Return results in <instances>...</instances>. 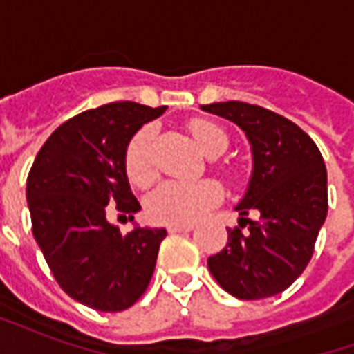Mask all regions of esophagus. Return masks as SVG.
Segmentation results:
<instances>
[{
    "label": "esophagus",
    "mask_w": 354,
    "mask_h": 354,
    "mask_svg": "<svg viewBox=\"0 0 354 354\" xmlns=\"http://www.w3.org/2000/svg\"><path fill=\"white\" fill-rule=\"evenodd\" d=\"M187 231H193V225H169V233H187Z\"/></svg>",
    "instance_id": "obj_1"
}]
</instances>
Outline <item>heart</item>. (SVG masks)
<instances>
[{
    "label": "heart",
    "mask_w": 354,
    "mask_h": 354,
    "mask_svg": "<svg viewBox=\"0 0 354 354\" xmlns=\"http://www.w3.org/2000/svg\"><path fill=\"white\" fill-rule=\"evenodd\" d=\"M189 131L201 151L208 157H218L230 147L227 132L212 121L195 119L189 124ZM153 138L155 127L146 124L132 136L124 149V172L138 187H146L155 178ZM222 197V185L216 180H165L146 197V212L153 222L189 225L212 210Z\"/></svg>",
    "instance_id": "heart-1"
}]
</instances>
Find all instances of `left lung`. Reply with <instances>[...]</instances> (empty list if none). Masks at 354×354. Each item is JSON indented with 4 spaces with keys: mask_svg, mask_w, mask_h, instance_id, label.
<instances>
[{
    "mask_svg": "<svg viewBox=\"0 0 354 354\" xmlns=\"http://www.w3.org/2000/svg\"><path fill=\"white\" fill-rule=\"evenodd\" d=\"M201 109L237 124L252 149V174L235 207L239 225L249 230H227V245L208 258V269L239 299L277 296L304 273L326 220L322 155L296 123L260 106L231 100ZM250 209L261 214L258 223L244 218Z\"/></svg>",
    "mask_w": 354,
    "mask_h": 354,
    "instance_id": "left-lung-1",
    "label": "left lung"
}]
</instances>
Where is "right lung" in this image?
Segmentation results:
<instances>
[{"label": "right lung", "mask_w": 354, "mask_h": 354, "mask_svg": "<svg viewBox=\"0 0 354 354\" xmlns=\"http://www.w3.org/2000/svg\"><path fill=\"white\" fill-rule=\"evenodd\" d=\"M165 109L111 102L83 111L50 134L28 174L35 241L60 288L96 311L136 304L167 237L162 227L140 225L123 235L106 218L108 205L124 214L142 208L124 172V149Z\"/></svg>", "instance_id": "obj_1"}]
</instances>
